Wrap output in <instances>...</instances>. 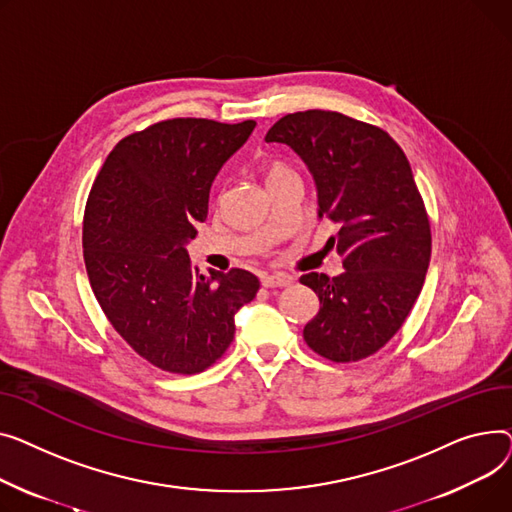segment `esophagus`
<instances>
[{"label": "esophagus", "instance_id": "1", "mask_svg": "<svg viewBox=\"0 0 512 512\" xmlns=\"http://www.w3.org/2000/svg\"><path fill=\"white\" fill-rule=\"evenodd\" d=\"M289 283H291V279L285 277V275H266V277H262V287H266V289L287 287Z\"/></svg>", "mask_w": 512, "mask_h": 512}]
</instances>
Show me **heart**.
Masks as SVG:
<instances>
[{
    "label": "heart",
    "instance_id": "heart-1",
    "mask_svg": "<svg viewBox=\"0 0 512 512\" xmlns=\"http://www.w3.org/2000/svg\"><path fill=\"white\" fill-rule=\"evenodd\" d=\"M287 171H291L285 163H279V161H275V163H270L268 167H266V182H270V179L273 177H279V175H283V173H287Z\"/></svg>",
    "mask_w": 512,
    "mask_h": 512
}]
</instances>
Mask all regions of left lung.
I'll return each instance as SVG.
<instances>
[{
    "instance_id": "left-lung-1",
    "label": "left lung",
    "mask_w": 512,
    "mask_h": 512,
    "mask_svg": "<svg viewBox=\"0 0 512 512\" xmlns=\"http://www.w3.org/2000/svg\"><path fill=\"white\" fill-rule=\"evenodd\" d=\"M304 159L318 190V217L339 227L328 239L345 270L308 273L318 314L304 326L312 351L335 364L382 349L407 320L424 287L432 231L411 165L382 128L339 111H297L268 130Z\"/></svg>"
}]
</instances>
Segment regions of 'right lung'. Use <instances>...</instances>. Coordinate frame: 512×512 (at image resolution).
<instances>
[{
	"label": "right lung",
	"instance_id": "1",
	"mask_svg": "<svg viewBox=\"0 0 512 512\" xmlns=\"http://www.w3.org/2000/svg\"><path fill=\"white\" fill-rule=\"evenodd\" d=\"M256 122L175 117L119 140L90 188L82 248L90 287L111 326L142 359L171 374L213 366L235 335V314L260 281L192 266L186 244L208 215L223 163Z\"/></svg>",
	"mask_w": 512,
	"mask_h": 512
}]
</instances>
